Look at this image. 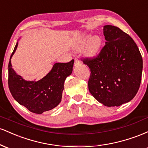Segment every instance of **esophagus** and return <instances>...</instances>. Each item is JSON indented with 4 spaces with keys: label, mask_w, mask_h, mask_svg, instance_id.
I'll return each mask as SVG.
<instances>
[{
    "label": "esophagus",
    "mask_w": 148,
    "mask_h": 148,
    "mask_svg": "<svg viewBox=\"0 0 148 148\" xmlns=\"http://www.w3.org/2000/svg\"><path fill=\"white\" fill-rule=\"evenodd\" d=\"M81 64V62H80V61L78 60L77 58H75V60H74V65L77 66V65H79V64Z\"/></svg>",
    "instance_id": "obj_1"
}]
</instances>
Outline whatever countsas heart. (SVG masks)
I'll return each instance as SVG.
<instances>
[{
  "instance_id": "heart-1",
  "label": "heart",
  "mask_w": 148,
  "mask_h": 148,
  "mask_svg": "<svg viewBox=\"0 0 148 148\" xmlns=\"http://www.w3.org/2000/svg\"><path fill=\"white\" fill-rule=\"evenodd\" d=\"M101 40L97 35L91 37L88 41V37H84L82 39L79 45L78 46V49H82L84 46L85 47V53L88 56H94L97 52L99 51L100 47H101Z\"/></svg>"
}]
</instances>
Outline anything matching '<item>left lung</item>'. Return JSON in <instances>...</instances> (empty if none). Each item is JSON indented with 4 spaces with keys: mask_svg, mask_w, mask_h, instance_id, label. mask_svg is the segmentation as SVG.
Instances as JSON below:
<instances>
[{
    "mask_svg": "<svg viewBox=\"0 0 148 148\" xmlns=\"http://www.w3.org/2000/svg\"><path fill=\"white\" fill-rule=\"evenodd\" d=\"M106 44L96 56L81 60L90 69L88 89L104 106H119L132 100L141 82L143 59L128 34L114 25L103 26Z\"/></svg>",
    "mask_w": 148,
    "mask_h": 148,
    "instance_id": "obj_1",
    "label": "left lung"
}]
</instances>
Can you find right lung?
<instances>
[{
  "instance_id": "obj_1",
  "label": "right lung",
  "mask_w": 148,
  "mask_h": 148,
  "mask_svg": "<svg viewBox=\"0 0 148 148\" xmlns=\"http://www.w3.org/2000/svg\"><path fill=\"white\" fill-rule=\"evenodd\" d=\"M15 46L8 64V86L14 99L33 113L42 114L53 109L62 99L64 82L72 72L74 60L54 64L51 72L38 81H25L12 69L11 59L17 48Z\"/></svg>"
}]
</instances>
